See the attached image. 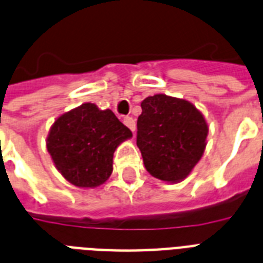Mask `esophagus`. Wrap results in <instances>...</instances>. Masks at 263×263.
Masks as SVG:
<instances>
[{
	"label": "esophagus",
	"mask_w": 263,
	"mask_h": 263,
	"mask_svg": "<svg viewBox=\"0 0 263 263\" xmlns=\"http://www.w3.org/2000/svg\"><path fill=\"white\" fill-rule=\"evenodd\" d=\"M124 124L127 125V127L129 128V129H131L132 132H135V128H136L135 120H134V119H132L131 116H127V117H124Z\"/></svg>",
	"instance_id": "obj_1"
}]
</instances>
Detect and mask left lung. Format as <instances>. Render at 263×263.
<instances>
[{
	"mask_svg": "<svg viewBox=\"0 0 263 263\" xmlns=\"http://www.w3.org/2000/svg\"><path fill=\"white\" fill-rule=\"evenodd\" d=\"M136 144L147 172L158 180H185L206 146L208 125L201 112L186 100L155 95L140 104Z\"/></svg>",
	"mask_w": 263,
	"mask_h": 263,
	"instance_id": "left-lung-1",
	"label": "left lung"
}]
</instances>
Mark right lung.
<instances>
[{
  "instance_id": "obj_1",
  "label": "right lung",
  "mask_w": 263,
  "mask_h": 263,
  "mask_svg": "<svg viewBox=\"0 0 263 263\" xmlns=\"http://www.w3.org/2000/svg\"><path fill=\"white\" fill-rule=\"evenodd\" d=\"M132 136L112 110L86 102L58 117L47 138L55 167L78 187H96L113 170V153Z\"/></svg>"
}]
</instances>
